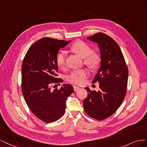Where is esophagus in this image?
I'll return each instance as SVG.
<instances>
[{
	"label": "esophagus",
	"instance_id": "obj_1",
	"mask_svg": "<svg viewBox=\"0 0 147 147\" xmlns=\"http://www.w3.org/2000/svg\"><path fill=\"white\" fill-rule=\"evenodd\" d=\"M73 89H74V92H77V91L79 90L80 89V88L79 87H78V86H73Z\"/></svg>",
	"mask_w": 147,
	"mask_h": 147
}]
</instances>
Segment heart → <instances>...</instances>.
Segmentation results:
<instances>
[{"label":"heart","instance_id":"obj_1","mask_svg":"<svg viewBox=\"0 0 147 147\" xmlns=\"http://www.w3.org/2000/svg\"><path fill=\"white\" fill-rule=\"evenodd\" d=\"M70 49L81 57L84 58V63L89 67L95 68L100 63L101 58L99 55L95 52H92L90 47L82 41L75 42L71 46ZM66 56L64 52H61L57 56V65L61 69H64L66 67ZM88 74V71L86 69L74 70L68 75L67 79L71 84L83 85L86 82Z\"/></svg>","mask_w":147,"mask_h":147}]
</instances>
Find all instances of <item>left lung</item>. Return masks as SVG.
Returning a JSON list of instances; mask_svg holds the SVG:
<instances>
[{
    "mask_svg": "<svg viewBox=\"0 0 147 147\" xmlns=\"http://www.w3.org/2000/svg\"><path fill=\"white\" fill-rule=\"evenodd\" d=\"M98 43L101 52V67L92 82H99L100 90L92 91L86 87L87 97L83 101L88 115L102 120L115 113L126 96L128 69L119 46L104 33L87 38Z\"/></svg>",
    "mask_w": 147,
    "mask_h": 147,
    "instance_id": "obj_1",
    "label": "left lung"
}]
</instances>
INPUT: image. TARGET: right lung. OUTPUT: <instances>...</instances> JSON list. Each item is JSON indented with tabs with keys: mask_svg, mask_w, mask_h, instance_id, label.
<instances>
[{
	"mask_svg": "<svg viewBox=\"0 0 147 147\" xmlns=\"http://www.w3.org/2000/svg\"><path fill=\"white\" fill-rule=\"evenodd\" d=\"M70 41L45 37L35 42L24 58L21 88L27 105L38 119L54 122L62 117L67 98L74 92L73 87L64 84L60 89L52 88L63 82L57 78V54Z\"/></svg>",
	"mask_w": 147,
	"mask_h": 147,
	"instance_id": "obj_1",
	"label": "right lung"
}]
</instances>
